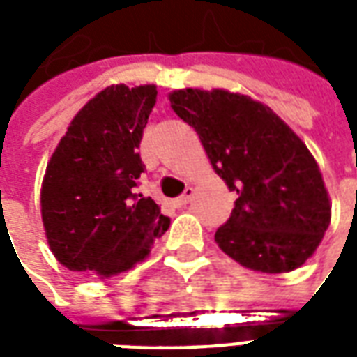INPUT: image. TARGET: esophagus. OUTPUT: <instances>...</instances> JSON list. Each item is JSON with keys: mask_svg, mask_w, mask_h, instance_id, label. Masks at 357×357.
<instances>
[{"mask_svg": "<svg viewBox=\"0 0 357 357\" xmlns=\"http://www.w3.org/2000/svg\"><path fill=\"white\" fill-rule=\"evenodd\" d=\"M193 193H195L193 189H191V187H187L185 193L181 195V197H178V199L174 201V204H176V206H185V204H189V201L193 199Z\"/></svg>", "mask_w": 357, "mask_h": 357, "instance_id": "34e87169", "label": "esophagus"}]
</instances>
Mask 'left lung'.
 Segmentation results:
<instances>
[{
	"instance_id": "1",
	"label": "left lung",
	"mask_w": 357,
	"mask_h": 357,
	"mask_svg": "<svg viewBox=\"0 0 357 357\" xmlns=\"http://www.w3.org/2000/svg\"><path fill=\"white\" fill-rule=\"evenodd\" d=\"M170 107L195 128L218 176L239 195L214 235L218 247L255 271L300 268L329 227L331 204L298 135L266 105L224 89H179Z\"/></svg>"
}]
</instances>
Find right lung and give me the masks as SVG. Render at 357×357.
<instances>
[{"label": "right lung", "mask_w": 357, "mask_h": 357, "mask_svg": "<svg viewBox=\"0 0 357 357\" xmlns=\"http://www.w3.org/2000/svg\"><path fill=\"white\" fill-rule=\"evenodd\" d=\"M155 86H110L74 116L51 156L42 220L59 262L109 277L130 269L162 237L170 218L137 193L145 164L137 153Z\"/></svg>", "instance_id": "obj_1"}]
</instances>
